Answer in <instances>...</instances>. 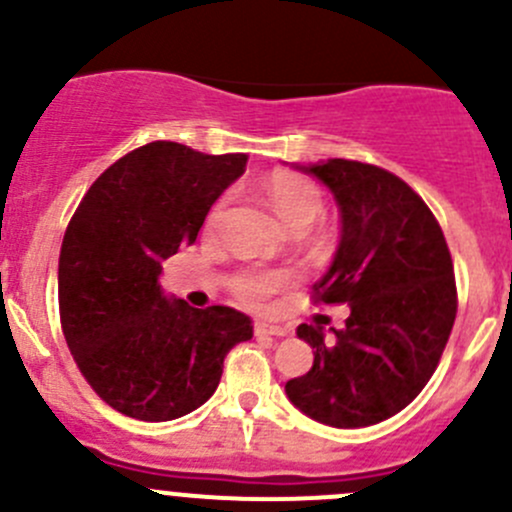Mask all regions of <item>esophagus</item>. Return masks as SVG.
<instances>
[{
  "mask_svg": "<svg viewBox=\"0 0 512 512\" xmlns=\"http://www.w3.org/2000/svg\"><path fill=\"white\" fill-rule=\"evenodd\" d=\"M255 334H267V337H287L289 327L285 324H270V322H255Z\"/></svg>",
  "mask_w": 512,
  "mask_h": 512,
  "instance_id": "34e87169",
  "label": "esophagus"
}]
</instances>
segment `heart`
Segmentation results:
<instances>
[{
  "instance_id": "obj_1",
  "label": "heart",
  "mask_w": 512,
  "mask_h": 512,
  "mask_svg": "<svg viewBox=\"0 0 512 512\" xmlns=\"http://www.w3.org/2000/svg\"><path fill=\"white\" fill-rule=\"evenodd\" d=\"M267 198H270L272 208L280 215V220L289 230H304L319 218L324 208L322 190L304 175L294 173H275L267 180ZM223 203L213 208L208 218V227L215 225ZM292 282V272L287 270H242L232 277V289L237 297L247 304L265 302L270 294L282 289Z\"/></svg>"
}]
</instances>
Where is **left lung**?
Segmentation results:
<instances>
[{
	"label": "left lung",
	"mask_w": 512,
	"mask_h": 512,
	"mask_svg": "<svg viewBox=\"0 0 512 512\" xmlns=\"http://www.w3.org/2000/svg\"><path fill=\"white\" fill-rule=\"evenodd\" d=\"M294 168L337 203V252L312 289L349 317L329 329L334 342L299 324L314 364L287 381V399L324 426H374L406 409L441 361L456 322L451 252L428 205L389 170L344 158Z\"/></svg>",
	"instance_id": "1"
}]
</instances>
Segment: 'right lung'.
<instances>
[{"label":"right lung","mask_w":512,"mask_h":512,"mask_svg":"<svg viewBox=\"0 0 512 512\" xmlns=\"http://www.w3.org/2000/svg\"><path fill=\"white\" fill-rule=\"evenodd\" d=\"M245 163V153L153 141L101 173L66 227L61 329L91 389L121 414H190L218 389L225 354L252 339L247 314L195 309L160 287L163 260L193 245Z\"/></svg>","instance_id":"1"}]
</instances>
